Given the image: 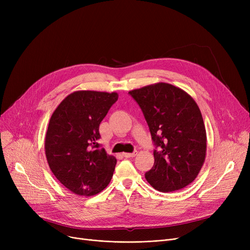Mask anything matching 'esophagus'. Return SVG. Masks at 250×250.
Here are the masks:
<instances>
[{"mask_svg":"<svg viewBox=\"0 0 250 250\" xmlns=\"http://www.w3.org/2000/svg\"><path fill=\"white\" fill-rule=\"evenodd\" d=\"M137 155V151H135L134 153H123V156L125 157V158H133Z\"/></svg>","mask_w":250,"mask_h":250,"instance_id":"obj_1","label":"esophagus"}]
</instances>
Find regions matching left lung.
I'll return each mask as SVG.
<instances>
[{
  "mask_svg": "<svg viewBox=\"0 0 250 250\" xmlns=\"http://www.w3.org/2000/svg\"><path fill=\"white\" fill-rule=\"evenodd\" d=\"M148 123L154 165L145 174L162 192L185 188L196 178L207 154V133L202 112L193 98L176 86L155 83L129 91Z\"/></svg>",
  "mask_w": 250,
  "mask_h": 250,
  "instance_id": "obj_1",
  "label": "left lung"
}]
</instances>
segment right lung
<instances>
[{
  "mask_svg": "<svg viewBox=\"0 0 250 250\" xmlns=\"http://www.w3.org/2000/svg\"><path fill=\"white\" fill-rule=\"evenodd\" d=\"M116 92L75 91L51 114L44 149L51 172L77 195L91 196L108 186L116 158L99 150V125L117 100Z\"/></svg>",
  "mask_w": 250,
  "mask_h": 250,
  "instance_id": "1",
  "label": "right lung"
}]
</instances>
